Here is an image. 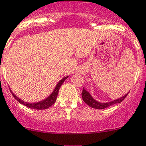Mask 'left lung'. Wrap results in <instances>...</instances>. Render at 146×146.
I'll list each match as a JSON object with an SVG mask.
<instances>
[{"mask_svg":"<svg viewBox=\"0 0 146 146\" xmlns=\"http://www.w3.org/2000/svg\"><path fill=\"white\" fill-rule=\"evenodd\" d=\"M129 92L126 93L125 95H123V96H122L121 98L109 102H100L95 100L91 96L90 94L85 88H83L82 92V100H83V101L85 102L88 105H89L90 107H92V108L94 109H97V110H102V109H105L107 108V107H110V106L117 104V103L121 102L125 99V98L127 96Z\"/></svg>","mask_w":146,"mask_h":146,"instance_id":"obj_1","label":"left lung"}]
</instances>
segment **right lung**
I'll list each match as a JSON object with an SVG mask.
<instances>
[{
  "instance_id": "1",
  "label": "right lung",
  "mask_w": 146,
  "mask_h": 146,
  "mask_svg": "<svg viewBox=\"0 0 146 146\" xmlns=\"http://www.w3.org/2000/svg\"><path fill=\"white\" fill-rule=\"evenodd\" d=\"M68 78V76H66V77H64V78L61 79V80L58 82V84L56 85V86L55 89L54 90L52 93H51L48 98H46V99L43 100L38 102H35V103L26 102L23 101V100L17 98V97L16 96L13 92H12L11 90H10V92H11L12 95H13V97L15 98L16 100L18 102H20V104H23V105L26 106V107H29V108L30 109H34V110H46V109L50 107L51 105H53V104L55 103L56 100V98H57V95H58V91H59L60 87L62 85V84L64 83V82Z\"/></svg>"
}]
</instances>
